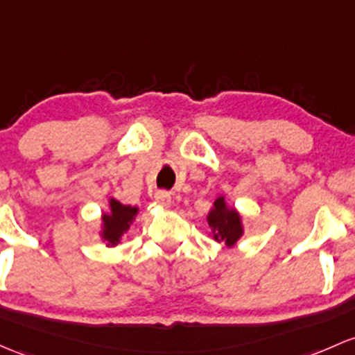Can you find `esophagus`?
I'll return each instance as SVG.
<instances>
[{"label": "esophagus", "mask_w": 355, "mask_h": 355, "mask_svg": "<svg viewBox=\"0 0 355 355\" xmlns=\"http://www.w3.org/2000/svg\"><path fill=\"white\" fill-rule=\"evenodd\" d=\"M155 202L158 204L159 207H170L171 206V196L168 192H158L155 196Z\"/></svg>", "instance_id": "obj_1"}]
</instances>
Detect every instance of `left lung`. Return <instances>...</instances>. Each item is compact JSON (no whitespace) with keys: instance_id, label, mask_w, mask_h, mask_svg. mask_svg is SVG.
I'll use <instances>...</instances> for the list:
<instances>
[{"instance_id":"left-lung-1","label":"left lung","mask_w":355,"mask_h":355,"mask_svg":"<svg viewBox=\"0 0 355 355\" xmlns=\"http://www.w3.org/2000/svg\"><path fill=\"white\" fill-rule=\"evenodd\" d=\"M206 221L209 225V236L227 248H233L245 234L243 216L236 207L227 202L225 196H219L212 202Z\"/></svg>"}]
</instances>
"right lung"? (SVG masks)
<instances>
[{
	"label": "right lung",
	"mask_w": 355,
	"mask_h": 355,
	"mask_svg": "<svg viewBox=\"0 0 355 355\" xmlns=\"http://www.w3.org/2000/svg\"><path fill=\"white\" fill-rule=\"evenodd\" d=\"M137 214H139L137 206H125L121 200L110 197L109 209L100 216V240L107 246H117L136 221Z\"/></svg>",
	"instance_id": "right-lung-1"
}]
</instances>
